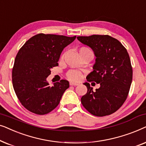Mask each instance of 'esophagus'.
<instances>
[{
	"label": "esophagus",
	"instance_id": "1",
	"mask_svg": "<svg viewBox=\"0 0 146 146\" xmlns=\"http://www.w3.org/2000/svg\"><path fill=\"white\" fill-rule=\"evenodd\" d=\"M70 86H76L78 85V84L72 82H70Z\"/></svg>",
	"mask_w": 146,
	"mask_h": 146
}]
</instances>
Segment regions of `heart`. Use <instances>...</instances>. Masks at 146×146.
<instances>
[{"mask_svg": "<svg viewBox=\"0 0 146 146\" xmlns=\"http://www.w3.org/2000/svg\"><path fill=\"white\" fill-rule=\"evenodd\" d=\"M88 52H92L87 47H82L80 49L79 52L80 54H82ZM65 54L62 56L61 59L63 60L64 58ZM66 77L68 79H69L70 80L74 81V82H78L82 79V76L81 72H80L79 71L76 70H70L66 73Z\"/></svg>", "mask_w": 146, "mask_h": 146, "instance_id": "b5f03b06", "label": "heart"}]
</instances>
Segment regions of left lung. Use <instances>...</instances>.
I'll return each mask as SVG.
<instances>
[{
    "instance_id": "obj_1",
    "label": "left lung",
    "mask_w": 146,
    "mask_h": 146,
    "mask_svg": "<svg viewBox=\"0 0 146 146\" xmlns=\"http://www.w3.org/2000/svg\"><path fill=\"white\" fill-rule=\"evenodd\" d=\"M77 38L90 47L96 57L94 70L87 76V81L100 85L93 91L90 83L84 84L88 91L82 97V104L96 116L110 115L124 103L132 81V67L127 50L120 42L109 35Z\"/></svg>"
}]
</instances>
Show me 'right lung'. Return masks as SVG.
Listing matches in <instances>:
<instances>
[{
    "instance_id": "obj_1",
    "label": "right lung",
    "mask_w": 146,
    "mask_h": 146,
    "mask_svg": "<svg viewBox=\"0 0 146 146\" xmlns=\"http://www.w3.org/2000/svg\"><path fill=\"white\" fill-rule=\"evenodd\" d=\"M76 36L38 34L26 42L15 58L13 85L21 104L38 115H44L58 106L66 90V80L50 86L46 78L58 66L61 52Z\"/></svg>"
}]
</instances>
